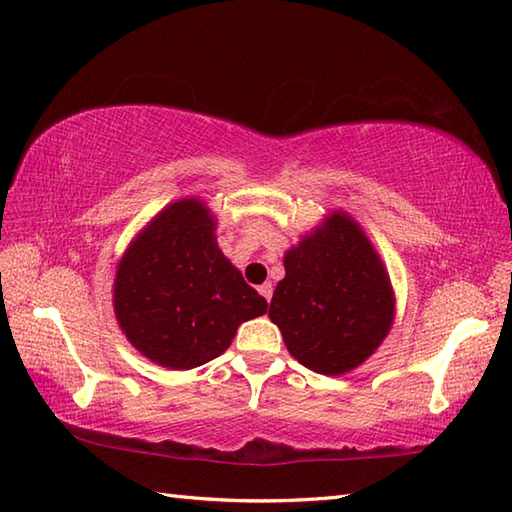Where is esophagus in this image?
<instances>
[{
  "label": "esophagus",
  "mask_w": 512,
  "mask_h": 512,
  "mask_svg": "<svg viewBox=\"0 0 512 512\" xmlns=\"http://www.w3.org/2000/svg\"><path fill=\"white\" fill-rule=\"evenodd\" d=\"M259 295H262L266 301H270V297H273V284H270V281H266V284L259 286Z\"/></svg>",
  "instance_id": "esophagus-1"
}]
</instances>
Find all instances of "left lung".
<instances>
[{
	"mask_svg": "<svg viewBox=\"0 0 512 512\" xmlns=\"http://www.w3.org/2000/svg\"><path fill=\"white\" fill-rule=\"evenodd\" d=\"M284 268L268 317L288 352L325 376L363 365L396 317L391 279L363 226L341 209L328 213L286 250Z\"/></svg>",
	"mask_w": 512,
	"mask_h": 512,
	"instance_id": "obj_1",
	"label": "left lung"
}]
</instances>
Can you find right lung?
Instances as JSON below:
<instances>
[{
	"label": "right lung",
	"mask_w": 512,
	"mask_h": 512,
	"mask_svg": "<svg viewBox=\"0 0 512 512\" xmlns=\"http://www.w3.org/2000/svg\"><path fill=\"white\" fill-rule=\"evenodd\" d=\"M200 198L167 204L129 242L114 279V314L136 350L167 369H193L228 350L268 303L215 237Z\"/></svg>",
	"instance_id": "add662e5"
}]
</instances>
